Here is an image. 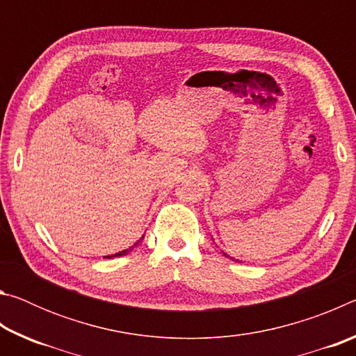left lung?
Masks as SVG:
<instances>
[{"label": "left lung", "instance_id": "obj_1", "mask_svg": "<svg viewBox=\"0 0 356 356\" xmlns=\"http://www.w3.org/2000/svg\"><path fill=\"white\" fill-rule=\"evenodd\" d=\"M222 254H225V252H222ZM225 256H226V257H227V254H225ZM231 259H232V257H231Z\"/></svg>", "mask_w": 356, "mask_h": 356}]
</instances>
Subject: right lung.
<instances>
[{"label":"right lung","instance_id":"obj_1","mask_svg":"<svg viewBox=\"0 0 356 356\" xmlns=\"http://www.w3.org/2000/svg\"><path fill=\"white\" fill-rule=\"evenodd\" d=\"M143 238H144V236H143V237H141L140 240H138V242L135 243V246H136L138 243H140ZM131 250H134V246H131V248H129V250H124V251H120V252H116V254H113V256H105V257H108V259H110V257H119V256H124V254H127V252H129V251H131Z\"/></svg>","mask_w":356,"mask_h":356}]
</instances>
